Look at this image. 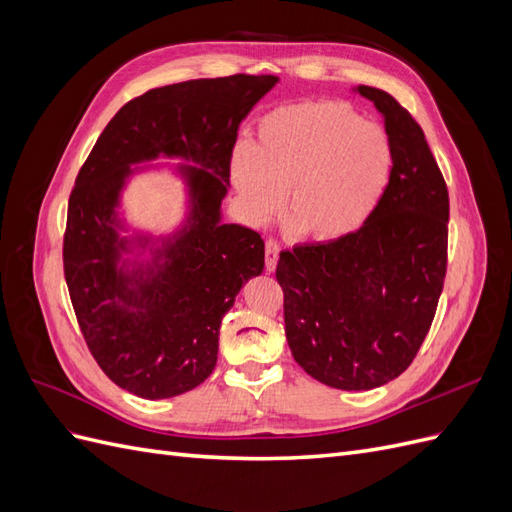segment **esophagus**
<instances>
[{"label":"esophagus","mask_w":512,"mask_h":512,"mask_svg":"<svg viewBox=\"0 0 512 512\" xmlns=\"http://www.w3.org/2000/svg\"><path fill=\"white\" fill-rule=\"evenodd\" d=\"M277 260H280V245H277V241L269 239V241L265 243V267H267L269 273L275 271Z\"/></svg>","instance_id":"esophagus-1"}]
</instances>
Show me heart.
<instances>
[{
    "instance_id": "obj_1",
    "label": "heart",
    "mask_w": 512,
    "mask_h": 512,
    "mask_svg": "<svg viewBox=\"0 0 512 512\" xmlns=\"http://www.w3.org/2000/svg\"><path fill=\"white\" fill-rule=\"evenodd\" d=\"M391 175L389 134L339 100L273 108L258 121L254 147L241 143L230 156V179L247 215L265 222L286 198L288 224L316 243L359 232Z\"/></svg>"
}]
</instances>
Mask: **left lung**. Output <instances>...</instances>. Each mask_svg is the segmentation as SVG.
<instances>
[{"mask_svg": "<svg viewBox=\"0 0 512 512\" xmlns=\"http://www.w3.org/2000/svg\"><path fill=\"white\" fill-rule=\"evenodd\" d=\"M374 102L393 145V175L352 237L282 252L290 352L314 380L369 391L404 374L436 314L446 275L448 192L421 126L382 89Z\"/></svg>", "mask_w": 512, "mask_h": 512, "instance_id": "left-lung-1", "label": "left lung"}]
</instances>
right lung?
Returning <instances> with one entry per match:
<instances>
[{"instance_id": "add662e5", "label": "right lung", "mask_w": 512, "mask_h": 512, "mask_svg": "<svg viewBox=\"0 0 512 512\" xmlns=\"http://www.w3.org/2000/svg\"><path fill=\"white\" fill-rule=\"evenodd\" d=\"M277 81L235 74L151 89L119 108L76 177L66 284L91 354L121 389L166 399L215 369L222 318L265 269L258 232L222 220L230 156L241 121ZM151 169H168L186 192L184 220L162 236L122 211L129 181Z\"/></svg>"}]
</instances>
